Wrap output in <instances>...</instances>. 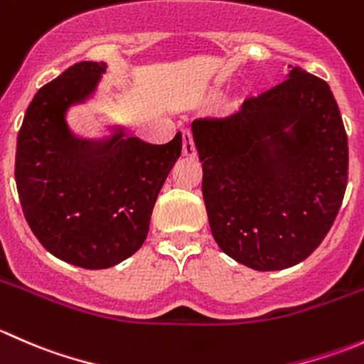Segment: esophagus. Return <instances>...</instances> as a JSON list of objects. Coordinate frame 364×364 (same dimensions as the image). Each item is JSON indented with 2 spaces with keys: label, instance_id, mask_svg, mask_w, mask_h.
<instances>
[{
  "label": "esophagus",
  "instance_id": "34e87169",
  "mask_svg": "<svg viewBox=\"0 0 364 364\" xmlns=\"http://www.w3.org/2000/svg\"><path fill=\"white\" fill-rule=\"evenodd\" d=\"M183 155L196 156V144H193V137L190 130H183Z\"/></svg>",
  "mask_w": 364,
  "mask_h": 364
}]
</instances>
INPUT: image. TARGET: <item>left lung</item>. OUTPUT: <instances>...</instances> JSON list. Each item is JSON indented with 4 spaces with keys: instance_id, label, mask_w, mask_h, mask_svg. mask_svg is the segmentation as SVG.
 <instances>
[{
    "instance_id": "left-lung-1",
    "label": "left lung",
    "mask_w": 364,
    "mask_h": 364,
    "mask_svg": "<svg viewBox=\"0 0 364 364\" xmlns=\"http://www.w3.org/2000/svg\"><path fill=\"white\" fill-rule=\"evenodd\" d=\"M289 68L241 112L192 123L213 237L255 271L306 259L331 229L347 188V134L331 87Z\"/></svg>"
}]
</instances>
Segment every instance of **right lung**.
Wrapping results in <instances>:
<instances>
[{
  "label": "right lung",
  "instance_id": "obj_1",
  "mask_svg": "<svg viewBox=\"0 0 364 364\" xmlns=\"http://www.w3.org/2000/svg\"><path fill=\"white\" fill-rule=\"evenodd\" d=\"M107 63L80 61L29 104L17 137L16 183L29 229L47 252L84 269H107L144 243L181 134L167 144L128 137L121 124L80 139L67 114L93 100Z\"/></svg>",
  "mask_w": 364,
  "mask_h": 364
}]
</instances>
